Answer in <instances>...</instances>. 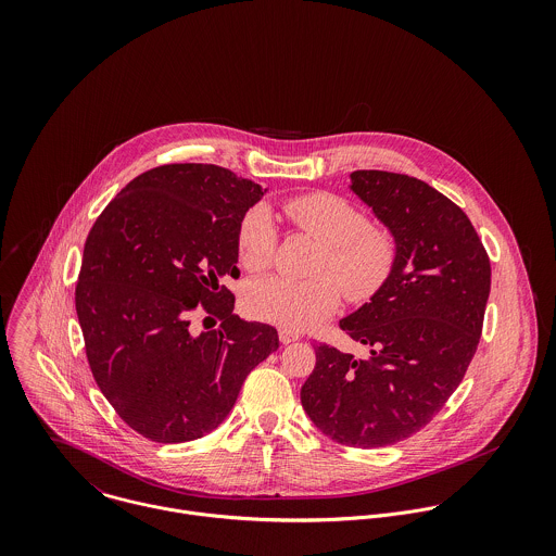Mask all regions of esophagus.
Masks as SVG:
<instances>
[{"instance_id": "obj_1", "label": "esophagus", "mask_w": 556, "mask_h": 556, "mask_svg": "<svg viewBox=\"0 0 556 556\" xmlns=\"http://www.w3.org/2000/svg\"><path fill=\"white\" fill-rule=\"evenodd\" d=\"M278 336H280V342L282 344H289V342H295V340H300V333L298 331H291V329H278Z\"/></svg>"}]
</instances>
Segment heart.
I'll use <instances>...</instances> for the list:
<instances>
[{
  "label": "heart",
  "mask_w": 556,
  "mask_h": 556,
  "mask_svg": "<svg viewBox=\"0 0 556 556\" xmlns=\"http://www.w3.org/2000/svg\"><path fill=\"white\" fill-rule=\"evenodd\" d=\"M287 220L318 239L313 280L271 276L254 280L243 293V311L282 329L302 331L331 317L340 306L339 289L351 304L375 300L392 280L400 261V239L386 225L333 192H308L282 203ZM278 245L276 227L263 207L250 210L238 233V254L248 271L271 265Z\"/></svg>",
  "instance_id": "heart-1"
}]
</instances>
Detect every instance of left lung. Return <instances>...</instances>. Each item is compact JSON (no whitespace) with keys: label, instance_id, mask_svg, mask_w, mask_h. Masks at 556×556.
I'll return each mask as SVG.
<instances>
[{"label":"left lung","instance_id":"8db88e82","mask_svg":"<svg viewBox=\"0 0 556 556\" xmlns=\"http://www.w3.org/2000/svg\"><path fill=\"white\" fill-rule=\"evenodd\" d=\"M351 190L396 233L400 261L388 287L340 320L368 355L318 342L302 404L329 439L377 450L428 426L463 383L481 338L490 258L469 216L417 177L355 170Z\"/></svg>","mask_w":556,"mask_h":556}]
</instances>
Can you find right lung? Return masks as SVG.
Wrapping results in <instances>:
<instances>
[{"instance_id": "right-lung-1", "label": "right lung", "mask_w": 556, "mask_h": 556, "mask_svg": "<svg viewBox=\"0 0 556 556\" xmlns=\"http://www.w3.org/2000/svg\"><path fill=\"white\" fill-rule=\"evenodd\" d=\"M263 197L216 164H162L135 177L85 239L75 304L100 392L141 437L194 441L223 424L271 325L233 315L238 233ZM222 325L192 334V317ZM205 318V319H206Z\"/></svg>"}]
</instances>
